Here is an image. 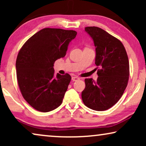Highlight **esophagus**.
<instances>
[{
    "instance_id": "obj_1",
    "label": "esophagus",
    "mask_w": 146,
    "mask_h": 146,
    "mask_svg": "<svg viewBox=\"0 0 146 146\" xmlns=\"http://www.w3.org/2000/svg\"><path fill=\"white\" fill-rule=\"evenodd\" d=\"M80 79V78L78 77V76H73L72 78V81H77V80H79Z\"/></svg>"
}]
</instances>
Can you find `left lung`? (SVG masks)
Here are the masks:
<instances>
[{
    "instance_id": "8db88e82",
    "label": "left lung",
    "mask_w": 146,
    "mask_h": 146,
    "mask_svg": "<svg viewBox=\"0 0 146 146\" xmlns=\"http://www.w3.org/2000/svg\"><path fill=\"white\" fill-rule=\"evenodd\" d=\"M85 31L94 40L95 64L100 69L96 81L85 79L82 99L89 108L106 110L118 102L127 86L129 76L128 57L121 41L104 30L88 27Z\"/></svg>"
}]
</instances>
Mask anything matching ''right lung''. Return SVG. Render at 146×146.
Segmentation results:
<instances>
[{
	"label": "right lung",
	"instance_id": "add662e5",
	"mask_svg": "<svg viewBox=\"0 0 146 146\" xmlns=\"http://www.w3.org/2000/svg\"><path fill=\"white\" fill-rule=\"evenodd\" d=\"M75 31L46 28L35 34L20 50L16 61L18 84L26 101L47 112L61 105L71 80L68 74H54V64L65 56Z\"/></svg>",
	"mask_w": 146,
	"mask_h": 146
}]
</instances>
